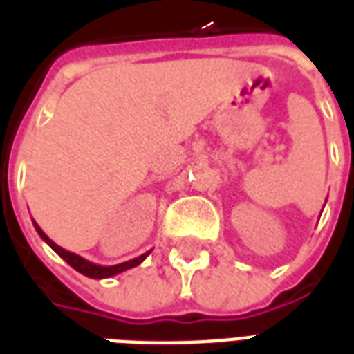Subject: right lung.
Instances as JSON below:
<instances>
[{"instance_id":"add662e5","label":"right lung","mask_w":354,"mask_h":354,"mask_svg":"<svg viewBox=\"0 0 354 354\" xmlns=\"http://www.w3.org/2000/svg\"><path fill=\"white\" fill-rule=\"evenodd\" d=\"M34 227L35 231L39 233V237L47 243V245L55 250V252L62 258L64 261H68L70 266L75 269V271H80L81 274H85V277H91V279H108V277H113V274H119L123 273V271H127V269H132V267L140 266L142 261L146 260L147 256H149V252L142 254V256H138V258H134V260H129V261H123V263H117V266H98V263H93V261L85 260V258H81V256H77V254L70 252V250H64L62 246H58L57 243H53L45 233H43V230L37 225V223L34 222Z\"/></svg>"}]
</instances>
